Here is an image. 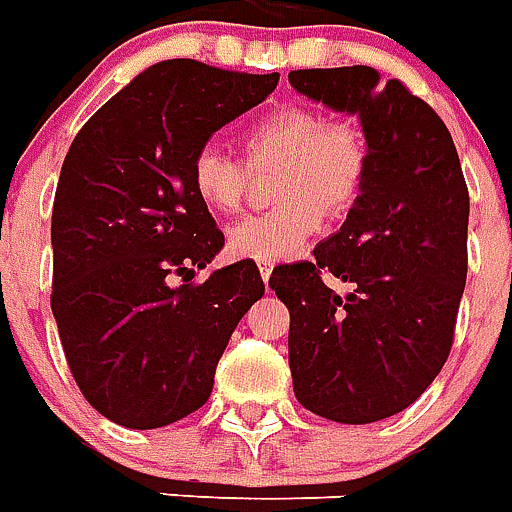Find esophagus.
Returning a JSON list of instances; mask_svg holds the SVG:
<instances>
[{
  "mask_svg": "<svg viewBox=\"0 0 512 512\" xmlns=\"http://www.w3.org/2000/svg\"><path fill=\"white\" fill-rule=\"evenodd\" d=\"M259 272H261V280L269 282V277H272V267H269V264H264V267H261Z\"/></svg>",
  "mask_w": 512,
  "mask_h": 512,
  "instance_id": "esophagus-1",
  "label": "esophagus"
}]
</instances>
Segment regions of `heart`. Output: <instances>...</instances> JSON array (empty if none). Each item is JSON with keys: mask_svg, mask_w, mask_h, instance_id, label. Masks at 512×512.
I'll return each mask as SVG.
<instances>
[{"mask_svg": "<svg viewBox=\"0 0 512 512\" xmlns=\"http://www.w3.org/2000/svg\"><path fill=\"white\" fill-rule=\"evenodd\" d=\"M245 155L253 171L280 169L275 198L282 206L245 216L227 232L235 259L275 264L296 259L312 243L327 214H346L362 195L370 155L357 126L330 124L312 108H282L245 132ZM190 185L214 214L243 206L251 170L216 145H203L190 163Z\"/></svg>", "mask_w": 512, "mask_h": 512, "instance_id": "b5f03b06", "label": "heart"}]
</instances>
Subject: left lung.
<instances>
[{"instance_id": "obj_1", "label": "left lung", "mask_w": 512, "mask_h": 512, "mask_svg": "<svg viewBox=\"0 0 512 512\" xmlns=\"http://www.w3.org/2000/svg\"><path fill=\"white\" fill-rule=\"evenodd\" d=\"M290 87L357 116L370 155L362 195L312 261L272 272L290 312L296 399L365 425L407 410L452 349L468 275V187L452 134L420 97L370 65L288 73ZM350 290L335 294L321 272Z\"/></svg>"}]
</instances>
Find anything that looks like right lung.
<instances>
[{"label": "right lung", "instance_id": "add662e5", "mask_svg": "<svg viewBox=\"0 0 512 512\" xmlns=\"http://www.w3.org/2000/svg\"><path fill=\"white\" fill-rule=\"evenodd\" d=\"M277 81L163 60L71 142L52 206V314L81 394L113 423L150 431L200 410L232 330L264 296L251 261L190 282L224 245L190 163Z\"/></svg>", "mask_w": 512, "mask_h": 512}]
</instances>
